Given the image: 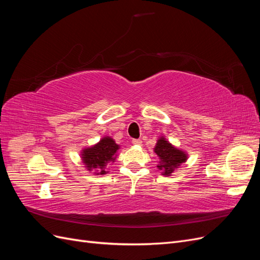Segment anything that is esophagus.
I'll use <instances>...</instances> for the list:
<instances>
[{"mask_svg":"<svg viewBox=\"0 0 260 260\" xmlns=\"http://www.w3.org/2000/svg\"><path fill=\"white\" fill-rule=\"evenodd\" d=\"M142 140H140V139H135V140H132V144H135V145H142Z\"/></svg>","mask_w":260,"mask_h":260,"instance_id":"obj_1","label":"esophagus"}]
</instances>
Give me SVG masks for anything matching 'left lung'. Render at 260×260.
<instances>
[{
  "label": "left lung",
  "instance_id": "left-lung-1",
  "mask_svg": "<svg viewBox=\"0 0 260 260\" xmlns=\"http://www.w3.org/2000/svg\"><path fill=\"white\" fill-rule=\"evenodd\" d=\"M154 152L159 158V164L157 165V168L161 171L162 176H171L172 172L187 159V154L185 152L175 147L164 137L157 141Z\"/></svg>",
  "mask_w": 260,
  "mask_h": 260
}]
</instances>
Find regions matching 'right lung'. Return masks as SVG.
Wrapping results in <instances>:
<instances>
[{
	"instance_id": "right-lung-1",
	"label": "right lung",
	"mask_w": 260,
	"mask_h": 260,
	"mask_svg": "<svg viewBox=\"0 0 260 260\" xmlns=\"http://www.w3.org/2000/svg\"><path fill=\"white\" fill-rule=\"evenodd\" d=\"M118 149L119 145L116 144L111 137H104L95 145L82 149V162L85 165L86 170H94V174L96 175H105L107 172L105 170L107 164L114 162Z\"/></svg>"
}]
</instances>
